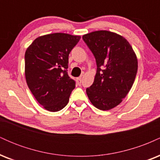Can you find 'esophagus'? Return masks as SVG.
<instances>
[{"mask_svg":"<svg viewBox=\"0 0 160 160\" xmlns=\"http://www.w3.org/2000/svg\"><path fill=\"white\" fill-rule=\"evenodd\" d=\"M78 85H81V77L78 78Z\"/></svg>","mask_w":160,"mask_h":160,"instance_id":"esophagus-1","label":"esophagus"}]
</instances>
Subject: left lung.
<instances>
[{"label": "left lung", "instance_id": "1", "mask_svg": "<svg viewBox=\"0 0 160 160\" xmlns=\"http://www.w3.org/2000/svg\"><path fill=\"white\" fill-rule=\"evenodd\" d=\"M96 61L92 85L86 89L91 103L108 111L121 103L135 81L138 59L129 43L108 31H97L82 36Z\"/></svg>", "mask_w": 160, "mask_h": 160}]
</instances>
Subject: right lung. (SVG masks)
<instances>
[{"label":"right lung","instance_id":"1","mask_svg":"<svg viewBox=\"0 0 160 160\" xmlns=\"http://www.w3.org/2000/svg\"><path fill=\"white\" fill-rule=\"evenodd\" d=\"M80 36L54 33L38 38L25 54L29 89L47 111L56 112L68 103L76 82L68 74V56Z\"/></svg>","mask_w":160,"mask_h":160}]
</instances>
